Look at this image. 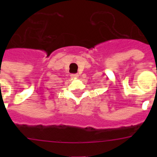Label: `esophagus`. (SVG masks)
<instances>
[{
	"mask_svg": "<svg viewBox=\"0 0 157 157\" xmlns=\"http://www.w3.org/2000/svg\"><path fill=\"white\" fill-rule=\"evenodd\" d=\"M78 74H72L71 75V77L72 78H78Z\"/></svg>",
	"mask_w": 157,
	"mask_h": 157,
	"instance_id": "34e87169",
	"label": "esophagus"
}]
</instances>
